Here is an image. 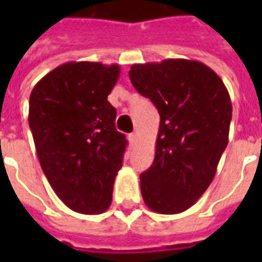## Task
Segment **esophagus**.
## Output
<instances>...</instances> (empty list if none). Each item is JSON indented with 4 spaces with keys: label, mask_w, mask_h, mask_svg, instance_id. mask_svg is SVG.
Returning <instances> with one entry per match:
<instances>
[{
    "label": "esophagus",
    "mask_w": 262,
    "mask_h": 262,
    "mask_svg": "<svg viewBox=\"0 0 262 262\" xmlns=\"http://www.w3.org/2000/svg\"><path fill=\"white\" fill-rule=\"evenodd\" d=\"M129 142H130L132 146H135V144H136V143H137V135H136V133H130V135H129Z\"/></svg>",
    "instance_id": "obj_1"
}]
</instances>
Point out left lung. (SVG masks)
Returning <instances> with one entry per match:
<instances>
[{"label": "left lung", "instance_id": "left-lung-1", "mask_svg": "<svg viewBox=\"0 0 262 262\" xmlns=\"http://www.w3.org/2000/svg\"><path fill=\"white\" fill-rule=\"evenodd\" d=\"M129 77L160 114L154 161L140 176L143 201L156 213H181L213 181L227 146L229 91L213 70L196 60L133 64Z\"/></svg>", "mask_w": 262, "mask_h": 262}]
</instances>
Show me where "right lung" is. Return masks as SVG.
Here are the masks:
<instances>
[{
    "mask_svg": "<svg viewBox=\"0 0 262 262\" xmlns=\"http://www.w3.org/2000/svg\"><path fill=\"white\" fill-rule=\"evenodd\" d=\"M119 74L118 64L69 61L31 92L29 127L40 167L56 195L78 213H102L112 202L127 144L108 101Z\"/></svg>",
    "mask_w": 262,
    "mask_h": 262,
    "instance_id": "right-lung-1",
    "label": "right lung"
}]
</instances>
